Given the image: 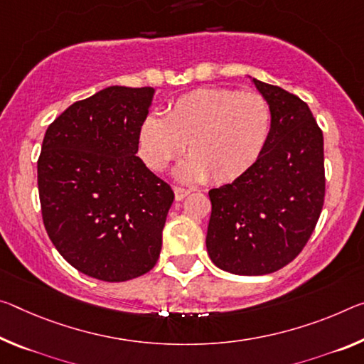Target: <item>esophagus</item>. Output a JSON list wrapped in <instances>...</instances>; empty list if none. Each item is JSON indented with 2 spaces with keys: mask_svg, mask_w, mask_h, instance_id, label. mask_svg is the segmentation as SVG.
I'll return each instance as SVG.
<instances>
[{
  "mask_svg": "<svg viewBox=\"0 0 364 364\" xmlns=\"http://www.w3.org/2000/svg\"><path fill=\"white\" fill-rule=\"evenodd\" d=\"M189 193H191V191H189V189L175 186V199H176V200H183Z\"/></svg>",
  "mask_w": 364,
  "mask_h": 364,
  "instance_id": "1",
  "label": "esophagus"
}]
</instances>
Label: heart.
<instances>
[{"mask_svg":"<svg viewBox=\"0 0 364 364\" xmlns=\"http://www.w3.org/2000/svg\"><path fill=\"white\" fill-rule=\"evenodd\" d=\"M272 131L269 103L255 92L198 89L166 109L142 121L137 152L152 171H164L184 154L181 181L232 183L246 175L261 157Z\"/></svg>","mask_w":364,"mask_h":364,"instance_id":"obj_1","label":"heart"}]
</instances>
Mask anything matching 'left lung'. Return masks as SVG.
<instances>
[{"label":"left lung","instance_id":"1","mask_svg":"<svg viewBox=\"0 0 364 364\" xmlns=\"http://www.w3.org/2000/svg\"><path fill=\"white\" fill-rule=\"evenodd\" d=\"M269 103L272 131L256 165L210 189L207 252L222 270L264 275L285 267L306 246L326 194L324 137L299 97L252 79Z\"/></svg>","mask_w":364,"mask_h":364}]
</instances>
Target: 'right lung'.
Instances as JSON below:
<instances>
[{
    "label": "right lung",
    "instance_id": "right-lung-1",
    "mask_svg": "<svg viewBox=\"0 0 364 364\" xmlns=\"http://www.w3.org/2000/svg\"><path fill=\"white\" fill-rule=\"evenodd\" d=\"M152 87L112 85L66 108L37 161L45 230L66 261L94 279L126 282L159 261L170 184L136 157Z\"/></svg>",
    "mask_w": 364,
    "mask_h": 364
}]
</instances>
